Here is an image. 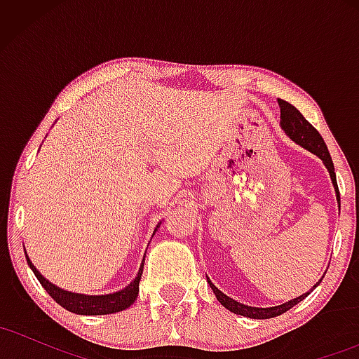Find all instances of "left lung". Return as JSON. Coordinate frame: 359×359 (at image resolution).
<instances>
[{
    "label": "left lung",
    "mask_w": 359,
    "mask_h": 359,
    "mask_svg": "<svg viewBox=\"0 0 359 359\" xmlns=\"http://www.w3.org/2000/svg\"><path fill=\"white\" fill-rule=\"evenodd\" d=\"M278 106H280V128L285 131V135L292 140V142L297 143V145H300L302 148H306V150L311 151V154L317 155L320 160H323V163L329 172V177H331L332 187H334V191H336L337 204H339V191H337L334 163H332V158H331V155H329L327 145L324 143L323 137H320L319 131H317L316 128L312 126L311 123H309L307 119L299 113V109L294 108V106L290 104V102L278 100ZM323 278H324V275H323ZM323 278H320L312 288H316L317 285H319V283L323 282ZM208 283L211 285L214 295H216V299L219 300L221 306H224L228 311H231L233 314L250 317V319H271V317H277L280 314H283V312L290 311L294 306H297L300 300L306 299L307 295L312 292V288H311V290L306 292V294L299 295V297L288 300V302L280 304V306H275V307H251V306H246V304L238 302V300H234L231 297H228L226 294H222L219 288L214 285L209 278H208Z\"/></svg>",
    "instance_id": "left-lung-1"
}]
</instances>
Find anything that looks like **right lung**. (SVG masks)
Segmentation results:
<instances>
[{"label": "right lung", "instance_id": "obj_1", "mask_svg": "<svg viewBox=\"0 0 359 359\" xmlns=\"http://www.w3.org/2000/svg\"><path fill=\"white\" fill-rule=\"evenodd\" d=\"M160 224H162V221L156 224L155 231L160 228ZM27 262L28 265H30L32 271L35 273V277L39 278L40 283H42V287L48 292V295H50L59 306L67 309L69 312H74V314H79V316H104V314H114V312L125 311V309L130 307L131 304L137 300L138 290H140V278H142V273H143V263H145V258H143L142 265H140L137 277L131 280L125 288H121V290L118 292H113V294H104V295H86V294H76V292L64 290V288L57 287L55 283H52L50 280L45 278L43 275L35 269V265L30 262L28 255H27Z\"/></svg>", "mask_w": 359, "mask_h": 359}]
</instances>
